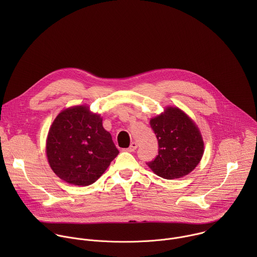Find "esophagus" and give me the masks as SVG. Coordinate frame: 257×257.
Listing matches in <instances>:
<instances>
[{
    "mask_svg": "<svg viewBox=\"0 0 257 257\" xmlns=\"http://www.w3.org/2000/svg\"><path fill=\"white\" fill-rule=\"evenodd\" d=\"M136 149H137V143H136L135 141H133V142H131L130 146L127 149V151L130 152V153H132V152H134Z\"/></svg>",
    "mask_w": 257,
    "mask_h": 257,
    "instance_id": "esophagus-1",
    "label": "esophagus"
}]
</instances>
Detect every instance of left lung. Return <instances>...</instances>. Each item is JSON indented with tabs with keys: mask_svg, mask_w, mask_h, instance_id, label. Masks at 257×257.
<instances>
[{
	"mask_svg": "<svg viewBox=\"0 0 257 257\" xmlns=\"http://www.w3.org/2000/svg\"><path fill=\"white\" fill-rule=\"evenodd\" d=\"M151 127L158 139L159 155L146 164L158 176L172 180L194 170L203 155V141L198 128L184 112L168 107L151 120Z\"/></svg>",
	"mask_w": 257,
	"mask_h": 257,
	"instance_id": "8db88e82",
	"label": "left lung"
}]
</instances>
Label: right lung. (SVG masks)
Returning <instances> with one entry per match:
<instances>
[{
	"label": "right lung",
	"instance_id": "1",
	"mask_svg": "<svg viewBox=\"0 0 257 257\" xmlns=\"http://www.w3.org/2000/svg\"><path fill=\"white\" fill-rule=\"evenodd\" d=\"M119 151L99 115L84 105L69 107L53 122L47 140L52 170L62 180L78 186L94 183Z\"/></svg>",
	"mask_w": 257,
	"mask_h": 257
}]
</instances>
